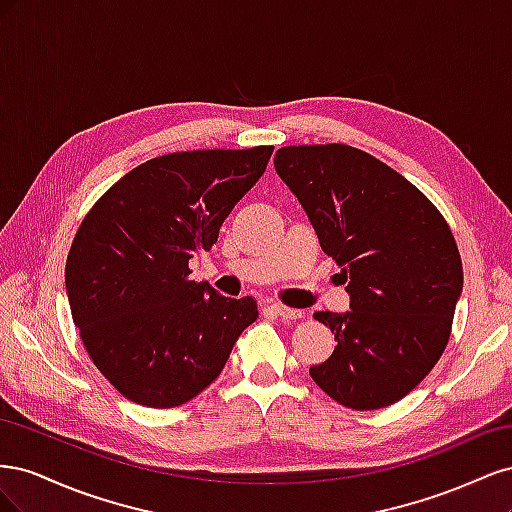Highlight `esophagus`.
Returning a JSON list of instances; mask_svg holds the SVG:
<instances>
[{
    "label": "esophagus",
    "instance_id": "34e87169",
    "mask_svg": "<svg viewBox=\"0 0 512 512\" xmlns=\"http://www.w3.org/2000/svg\"><path fill=\"white\" fill-rule=\"evenodd\" d=\"M271 309L275 312V316H280L282 320H299L303 316L301 309H294V307H286L282 303H273Z\"/></svg>",
    "mask_w": 512,
    "mask_h": 512
}]
</instances>
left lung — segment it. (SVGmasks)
I'll return each mask as SVG.
<instances>
[{"instance_id": "obj_1", "label": "left lung", "mask_w": 512, "mask_h": 512, "mask_svg": "<svg viewBox=\"0 0 512 512\" xmlns=\"http://www.w3.org/2000/svg\"><path fill=\"white\" fill-rule=\"evenodd\" d=\"M273 164L348 282L350 312L314 314L337 346L309 376L346 408L391 406L451 337L463 288L453 232L416 185L356 147L290 145Z\"/></svg>"}]
</instances>
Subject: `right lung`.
Masks as SVG:
<instances>
[{"label":"right lung","mask_w":512,"mask_h":512,"mask_svg":"<svg viewBox=\"0 0 512 512\" xmlns=\"http://www.w3.org/2000/svg\"><path fill=\"white\" fill-rule=\"evenodd\" d=\"M273 147L177 151L108 188L81 222L66 260L70 312L100 374L134 404L175 408L222 374L258 318L252 297L228 299L190 280V258L262 177Z\"/></svg>","instance_id":"add662e5"}]
</instances>
